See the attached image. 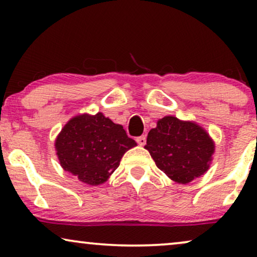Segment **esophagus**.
Segmentation results:
<instances>
[{"label":"esophagus","instance_id":"esophagus-1","mask_svg":"<svg viewBox=\"0 0 257 257\" xmlns=\"http://www.w3.org/2000/svg\"><path fill=\"white\" fill-rule=\"evenodd\" d=\"M137 143H138L140 146H144L146 144V137L145 136L138 137V138H137Z\"/></svg>","mask_w":257,"mask_h":257}]
</instances>
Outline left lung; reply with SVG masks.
<instances>
[{"mask_svg":"<svg viewBox=\"0 0 257 257\" xmlns=\"http://www.w3.org/2000/svg\"><path fill=\"white\" fill-rule=\"evenodd\" d=\"M145 149L171 180L186 185L208 171L215 144L195 121L166 115L149 132Z\"/></svg>","mask_w":257,"mask_h":257,"instance_id":"1","label":"left lung"}]
</instances>
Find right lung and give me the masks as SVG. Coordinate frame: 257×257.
Masks as SVG:
<instances>
[{
    "mask_svg": "<svg viewBox=\"0 0 257 257\" xmlns=\"http://www.w3.org/2000/svg\"><path fill=\"white\" fill-rule=\"evenodd\" d=\"M137 146L121 125L101 112L75 115L55 140L63 170L91 186L104 184L117 170L126 151Z\"/></svg>",
    "mask_w": 257,
    "mask_h": 257,
    "instance_id": "obj_1",
    "label": "right lung"
}]
</instances>
